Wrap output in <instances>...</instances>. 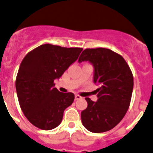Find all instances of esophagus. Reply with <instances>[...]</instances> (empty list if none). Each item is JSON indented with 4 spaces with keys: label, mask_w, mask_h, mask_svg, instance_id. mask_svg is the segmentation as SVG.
Segmentation results:
<instances>
[{
    "label": "esophagus",
    "mask_w": 153,
    "mask_h": 153,
    "mask_svg": "<svg viewBox=\"0 0 153 153\" xmlns=\"http://www.w3.org/2000/svg\"><path fill=\"white\" fill-rule=\"evenodd\" d=\"M81 99V96H80L79 95L75 94V100H79V99Z\"/></svg>",
    "instance_id": "esophagus-1"
}]
</instances>
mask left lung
<instances>
[{"mask_svg": "<svg viewBox=\"0 0 153 153\" xmlns=\"http://www.w3.org/2000/svg\"><path fill=\"white\" fill-rule=\"evenodd\" d=\"M89 61L94 68L93 81L100 85L96 102L85 98L87 108L81 122L88 131H109L123 120L129 108L134 81L129 66L121 55L108 48H87L78 63Z\"/></svg>", "mask_w": 153, "mask_h": 153, "instance_id": "left-lung-1", "label": "left lung"}]
</instances>
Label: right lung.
Returning a JSON list of instances; mask_svg holds the SVG:
<instances>
[{
	"mask_svg": "<svg viewBox=\"0 0 153 153\" xmlns=\"http://www.w3.org/2000/svg\"><path fill=\"white\" fill-rule=\"evenodd\" d=\"M82 50L45 44L22 60L16 77V93L22 112L37 128L51 130L58 126L64 110L73 102L75 95L60 93L54 81L76 61Z\"/></svg>",
	"mask_w": 153,
	"mask_h": 153,
	"instance_id": "right-lung-1",
	"label": "right lung"
}]
</instances>
